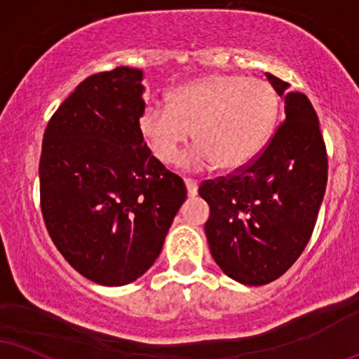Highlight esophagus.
Segmentation results:
<instances>
[{"mask_svg": "<svg viewBox=\"0 0 359 359\" xmlns=\"http://www.w3.org/2000/svg\"><path fill=\"white\" fill-rule=\"evenodd\" d=\"M184 184H187L188 196H196L198 194V183L191 178H184Z\"/></svg>", "mask_w": 359, "mask_h": 359, "instance_id": "34e87169", "label": "esophagus"}]
</instances>
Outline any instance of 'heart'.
I'll return each mask as SVG.
<instances>
[{
  "mask_svg": "<svg viewBox=\"0 0 359 359\" xmlns=\"http://www.w3.org/2000/svg\"><path fill=\"white\" fill-rule=\"evenodd\" d=\"M278 106L276 91L264 79L211 74L180 86L170 106H146L140 130L165 165L176 163L193 133L198 144L184 163L231 171L248 165L266 144Z\"/></svg>",
  "mask_w": 359,
  "mask_h": 359,
  "instance_id": "obj_1",
  "label": "heart"
}]
</instances>
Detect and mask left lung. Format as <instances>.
Listing matches in <instances>:
<instances>
[{
	"mask_svg": "<svg viewBox=\"0 0 359 359\" xmlns=\"http://www.w3.org/2000/svg\"><path fill=\"white\" fill-rule=\"evenodd\" d=\"M285 96L286 118L245 166L206 180L200 196L210 205L205 224L216 264L233 280L268 285L294 264L309 238L328 181V154L306 95L266 73Z\"/></svg>",
	"mask_w": 359,
	"mask_h": 359,
	"instance_id": "1",
	"label": "left lung"
}]
</instances>
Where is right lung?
I'll list each match as a JSON object with an SVG mask.
<instances>
[{
  "instance_id": "right-lung-1",
  "label": "right lung",
  "mask_w": 359,
  "mask_h": 359,
  "mask_svg": "<svg viewBox=\"0 0 359 359\" xmlns=\"http://www.w3.org/2000/svg\"><path fill=\"white\" fill-rule=\"evenodd\" d=\"M141 69L88 76L53 114L39 158V203L48 233L88 280L123 286L161 253L187 200L178 175L151 154L140 130Z\"/></svg>"
}]
</instances>
